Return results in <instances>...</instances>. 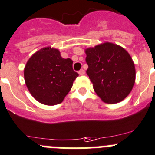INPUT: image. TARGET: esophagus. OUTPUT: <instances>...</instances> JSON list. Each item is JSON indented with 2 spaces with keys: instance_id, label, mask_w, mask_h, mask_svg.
<instances>
[{
  "instance_id": "esophagus-1",
  "label": "esophagus",
  "mask_w": 155,
  "mask_h": 155,
  "mask_svg": "<svg viewBox=\"0 0 155 155\" xmlns=\"http://www.w3.org/2000/svg\"><path fill=\"white\" fill-rule=\"evenodd\" d=\"M79 74H80V75H84V74H85V71H84V69H81L79 71Z\"/></svg>"
}]
</instances>
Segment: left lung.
<instances>
[{
  "instance_id": "8db88e82",
  "label": "left lung",
  "mask_w": 155,
  "mask_h": 155,
  "mask_svg": "<svg viewBox=\"0 0 155 155\" xmlns=\"http://www.w3.org/2000/svg\"><path fill=\"white\" fill-rule=\"evenodd\" d=\"M87 74L94 91L104 102H121L132 91L136 80L135 64L124 48L111 42L85 49Z\"/></svg>"
}]
</instances>
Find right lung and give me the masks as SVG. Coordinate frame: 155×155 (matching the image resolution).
<instances>
[{
    "label": "right lung",
    "instance_id": "add662e5",
    "mask_svg": "<svg viewBox=\"0 0 155 155\" xmlns=\"http://www.w3.org/2000/svg\"><path fill=\"white\" fill-rule=\"evenodd\" d=\"M72 63L54 48H42L34 53L24 68V80L31 95L46 106L61 103L79 75Z\"/></svg>",
    "mask_w": 155,
    "mask_h": 155
}]
</instances>
